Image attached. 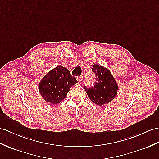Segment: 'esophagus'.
Listing matches in <instances>:
<instances>
[{
    "mask_svg": "<svg viewBox=\"0 0 159 159\" xmlns=\"http://www.w3.org/2000/svg\"><path fill=\"white\" fill-rule=\"evenodd\" d=\"M77 81H78L79 82H80L81 81H82V80H83V75H82L79 76V77H77Z\"/></svg>",
    "mask_w": 159,
    "mask_h": 159,
    "instance_id": "esophagus-1",
    "label": "esophagus"
}]
</instances>
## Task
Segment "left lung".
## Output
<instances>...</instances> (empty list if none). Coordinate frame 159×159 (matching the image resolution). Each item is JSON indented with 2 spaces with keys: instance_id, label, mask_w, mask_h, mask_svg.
<instances>
[{
  "instance_id": "obj_1",
  "label": "left lung",
  "mask_w": 159,
  "mask_h": 159,
  "mask_svg": "<svg viewBox=\"0 0 159 159\" xmlns=\"http://www.w3.org/2000/svg\"><path fill=\"white\" fill-rule=\"evenodd\" d=\"M95 73L96 82L92 88L84 86L88 98L99 106L109 104L117 94L119 87L109 69L94 64L92 69Z\"/></svg>"
}]
</instances>
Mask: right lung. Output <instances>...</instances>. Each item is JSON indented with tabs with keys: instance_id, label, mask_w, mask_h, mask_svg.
I'll use <instances>...</instances> for the list:
<instances>
[{
	"instance_id": "obj_1",
	"label": "right lung",
	"mask_w": 159,
	"mask_h": 159,
	"mask_svg": "<svg viewBox=\"0 0 159 159\" xmlns=\"http://www.w3.org/2000/svg\"><path fill=\"white\" fill-rule=\"evenodd\" d=\"M76 83L77 80L70 71L59 65L43 77L38 84V90L46 102L57 104L66 97L69 89Z\"/></svg>"
}]
</instances>
